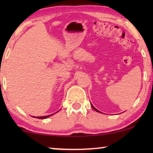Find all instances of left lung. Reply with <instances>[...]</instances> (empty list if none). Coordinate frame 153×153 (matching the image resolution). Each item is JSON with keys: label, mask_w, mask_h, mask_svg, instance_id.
<instances>
[{"label": "left lung", "mask_w": 153, "mask_h": 153, "mask_svg": "<svg viewBox=\"0 0 153 153\" xmlns=\"http://www.w3.org/2000/svg\"><path fill=\"white\" fill-rule=\"evenodd\" d=\"M91 106H92V108H93L94 110H95V111H97V112H99V113H100V111H98V110L97 109V108H95V107H94V106H93V104H91Z\"/></svg>", "instance_id": "1"}]
</instances>
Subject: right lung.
<instances>
[{
    "label": "right lung",
    "mask_w": 153,
    "mask_h": 153,
    "mask_svg": "<svg viewBox=\"0 0 153 153\" xmlns=\"http://www.w3.org/2000/svg\"><path fill=\"white\" fill-rule=\"evenodd\" d=\"M57 112H58V111ZM57 112H56V113H57ZM55 113V114H56ZM54 114H51V115H49V116H37V117H35V116H33V118H38V119H45V118H49V117H50V116H51L52 115H53Z\"/></svg>",
    "instance_id": "add662e5"
}]
</instances>
